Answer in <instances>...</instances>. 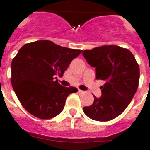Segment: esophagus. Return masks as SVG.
I'll use <instances>...</instances> for the list:
<instances>
[{"instance_id":"obj_1","label":"esophagus","mask_w":150,"mask_h":150,"mask_svg":"<svg viewBox=\"0 0 150 150\" xmlns=\"http://www.w3.org/2000/svg\"><path fill=\"white\" fill-rule=\"evenodd\" d=\"M78 92H79V93H80V94H84V93H86L85 91L80 90V89H79V90H78Z\"/></svg>"}]
</instances>
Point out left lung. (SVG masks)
Returning <instances> with one entry per match:
<instances>
[{"label": "left lung", "instance_id": "left-lung-1", "mask_svg": "<svg viewBox=\"0 0 150 150\" xmlns=\"http://www.w3.org/2000/svg\"><path fill=\"white\" fill-rule=\"evenodd\" d=\"M83 55L96 68V78L102 80V96L83 108L89 118L108 121L121 115L130 104L139 85V65L128 49L104 45L85 50Z\"/></svg>", "mask_w": 150, "mask_h": 150}]
</instances>
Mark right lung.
<instances>
[{"label": "right lung", "instance_id": "add662e5", "mask_svg": "<svg viewBox=\"0 0 150 150\" xmlns=\"http://www.w3.org/2000/svg\"><path fill=\"white\" fill-rule=\"evenodd\" d=\"M82 50L61 47L51 41L40 40L24 45L11 64V83L18 99L29 113L41 119L59 115L67 97L76 87L60 85L70 62Z\"/></svg>", "mask_w": 150, "mask_h": 150}]
</instances>
